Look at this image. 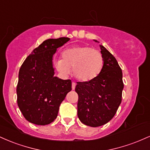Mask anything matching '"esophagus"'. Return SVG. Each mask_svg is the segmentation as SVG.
Segmentation results:
<instances>
[{
    "label": "esophagus",
    "instance_id": "esophagus-1",
    "mask_svg": "<svg viewBox=\"0 0 150 150\" xmlns=\"http://www.w3.org/2000/svg\"><path fill=\"white\" fill-rule=\"evenodd\" d=\"M75 86H76V83L75 82H72V89H73V90H74L75 88Z\"/></svg>",
    "mask_w": 150,
    "mask_h": 150
}]
</instances>
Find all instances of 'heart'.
<instances>
[{"mask_svg":"<svg viewBox=\"0 0 150 150\" xmlns=\"http://www.w3.org/2000/svg\"><path fill=\"white\" fill-rule=\"evenodd\" d=\"M104 65L101 52L90 46H76L65 50L62 59L55 61V68L63 76H68L73 68V75L82 82H89L100 73Z\"/></svg>","mask_w":150,"mask_h":150,"instance_id":"b5f03b06","label":"heart"}]
</instances>
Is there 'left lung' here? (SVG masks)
Returning a JSON list of instances; mask_svg holds the SVG:
<instances>
[{
  "mask_svg": "<svg viewBox=\"0 0 150 150\" xmlns=\"http://www.w3.org/2000/svg\"><path fill=\"white\" fill-rule=\"evenodd\" d=\"M95 42L99 43L94 39ZM104 65L97 77L89 82H77V116L82 123L98 127L107 123L121 103L123 73L114 56L99 45Z\"/></svg>",
  "mask_w": 150,
  "mask_h": 150,
  "instance_id": "obj_1",
  "label": "left lung"
}]
</instances>
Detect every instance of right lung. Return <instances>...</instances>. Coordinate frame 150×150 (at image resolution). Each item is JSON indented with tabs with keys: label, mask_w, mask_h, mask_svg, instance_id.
I'll return each mask as SVG.
<instances>
[{
	"label": "right lung",
	"mask_w": 150,
	"mask_h": 150,
	"mask_svg": "<svg viewBox=\"0 0 150 150\" xmlns=\"http://www.w3.org/2000/svg\"><path fill=\"white\" fill-rule=\"evenodd\" d=\"M68 37L49 39L33 50L22 63L17 86L18 105L26 120L39 125L52 123L72 89L70 80L54 76L53 56Z\"/></svg>",
	"instance_id": "add662e5"
}]
</instances>
